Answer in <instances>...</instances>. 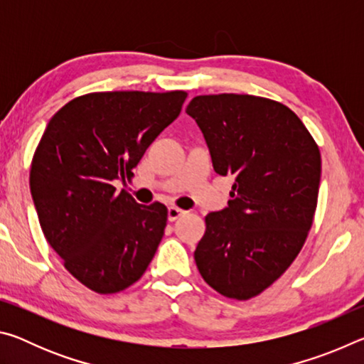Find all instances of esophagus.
<instances>
[{
  "instance_id": "1",
  "label": "esophagus",
  "mask_w": 364,
  "mask_h": 364,
  "mask_svg": "<svg viewBox=\"0 0 364 364\" xmlns=\"http://www.w3.org/2000/svg\"><path fill=\"white\" fill-rule=\"evenodd\" d=\"M184 213H186V212L181 210V208L175 207V205L168 207V220H170V221H175V220H178V218H180L181 215H184Z\"/></svg>"
}]
</instances>
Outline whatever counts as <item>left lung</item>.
Returning <instances> with one entry per match:
<instances>
[{
  "mask_svg": "<svg viewBox=\"0 0 364 364\" xmlns=\"http://www.w3.org/2000/svg\"><path fill=\"white\" fill-rule=\"evenodd\" d=\"M193 117L213 170L232 176L228 207L205 217L194 260L221 295L255 297L291 267L315 217L321 154L284 104L250 95L196 96Z\"/></svg>",
  "mask_w": 364,
  "mask_h": 364,
  "instance_id": "8db88e82",
  "label": "left lung"
}]
</instances>
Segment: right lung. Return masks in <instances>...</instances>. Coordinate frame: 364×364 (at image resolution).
<instances>
[{"label": "right lung", "mask_w": 364, "mask_h": 364, "mask_svg": "<svg viewBox=\"0 0 364 364\" xmlns=\"http://www.w3.org/2000/svg\"><path fill=\"white\" fill-rule=\"evenodd\" d=\"M184 91H107L59 109L36 147L30 193L46 241L67 271L97 294L136 282L156 255L167 207L141 205L115 181L181 112Z\"/></svg>", "instance_id": "add662e5"}]
</instances>
